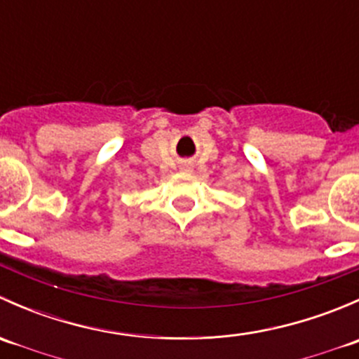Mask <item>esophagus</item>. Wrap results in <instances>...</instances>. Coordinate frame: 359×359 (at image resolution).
Wrapping results in <instances>:
<instances>
[{
	"instance_id": "obj_1",
	"label": "esophagus",
	"mask_w": 359,
	"mask_h": 359,
	"mask_svg": "<svg viewBox=\"0 0 359 359\" xmlns=\"http://www.w3.org/2000/svg\"><path fill=\"white\" fill-rule=\"evenodd\" d=\"M180 168H182V170H184V172H191V170H193V166H191V165H189V163H184V165H182V166H180Z\"/></svg>"
}]
</instances>
